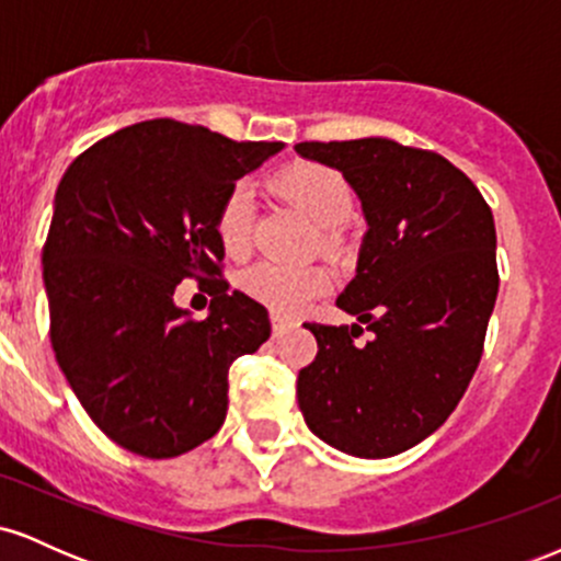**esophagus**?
<instances>
[{
  "instance_id": "obj_1",
  "label": "esophagus",
  "mask_w": 561,
  "mask_h": 561,
  "mask_svg": "<svg viewBox=\"0 0 561 561\" xmlns=\"http://www.w3.org/2000/svg\"><path fill=\"white\" fill-rule=\"evenodd\" d=\"M289 327H293V319L282 317V313H272V332H274V337L285 334Z\"/></svg>"
}]
</instances>
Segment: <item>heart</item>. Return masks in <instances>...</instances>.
<instances>
[{"label":"heart","instance_id":"b5f03b06","mask_svg":"<svg viewBox=\"0 0 561 561\" xmlns=\"http://www.w3.org/2000/svg\"><path fill=\"white\" fill-rule=\"evenodd\" d=\"M276 190L321 229H334L351 216L353 192L337 171L317 163H300L276 176ZM255 227V192L234 184L216 214V237L229 255L240 259L250 250ZM332 287V276L321 266H289L259 261L240 274V289L276 313H295Z\"/></svg>","mask_w":561,"mask_h":561}]
</instances>
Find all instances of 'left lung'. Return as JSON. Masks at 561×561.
Listing matches in <instances>:
<instances>
[{
    "instance_id": "1",
    "label": "left lung",
    "mask_w": 561,
    "mask_h": 561,
    "mask_svg": "<svg viewBox=\"0 0 561 561\" xmlns=\"http://www.w3.org/2000/svg\"><path fill=\"white\" fill-rule=\"evenodd\" d=\"M295 152L343 173L366 221L337 298L358 324H306L319 353L298 375V405L327 446L388 459L433 435L478 369L499 295L493 214L437 152L385 137ZM364 325L370 343L356 344Z\"/></svg>"
}]
</instances>
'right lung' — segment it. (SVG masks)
<instances>
[{"label":"right lung","mask_w":561,"mask_h":561,"mask_svg":"<svg viewBox=\"0 0 561 561\" xmlns=\"http://www.w3.org/2000/svg\"><path fill=\"white\" fill-rule=\"evenodd\" d=\"M279 150L158 118L100 139L62 173L42 253L49 337L76 398L121 448L171 459L227 420L229 366L272 324L216 279V214ZM184 275L215 285L203 322L172 302Z\"/></svg>","instance_id":"1"}]
</instances>
